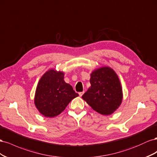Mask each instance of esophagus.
Segmentation results:
<instances>
[{
  "instance_id": "obj_1",
  "label": "esophagus",
  "mask_w": 157,
  "mask_h": 157,
  "mask_svg": "<svg viewBox=\"0 0 157 157\" xmlns=\"http://www.w3.org/2000/svg\"><path fill=\"white\" fill-rule=\"evenodd\" d=\"M83 92H80V93H79V97H82V96L83 95Z\"/></svg>"
}]
</instances>
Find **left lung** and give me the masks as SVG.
Masks as SVG:
<instances>
[{"mask_svg":"<svg viewBox=\"0 0 157 157\" xmlns=\"http://www.w3.org/2000/svg\"><path fill=\"white\" fill-rule=\"evenodd\" d=\"M91 87L82 98L91 108L102 115H110L117 110L123 99L122 87L115 71L101 66L90 74Z\"/></svg>","mask_w":157,"mask_h":157,"instance_id":"left-lung-1","label":"left lung"}]
</instances>
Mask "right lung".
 <instances>
[{
    "label": "right lung",
    "instance_id": "add662e5",
    "mask_svg": "<svg viewBox=\"0 0 157 157\" xmlns=\"http://www.w3.org/2000/svg\"><path fill=\"white\" fill-rule=\"evenodd\" d=\"M62 71L50 69L40 78L35 90L34 104L44 117L52 118L63 112L70 101L79 96L64 80Z\"/></svg>",
    "mask_w": 157,
    "mask_h": 157
}]
</instances>
